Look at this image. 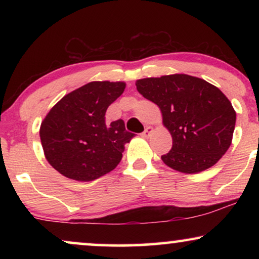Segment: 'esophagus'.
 Masks as SVG:
<instances>
[{
    "label": "esophagus",
    "instance_id": "esophagus-1",
    "mask_svg": "<svg viewBox=\"0 0 259 259\" xmlns=\"http://www.w3.org/2000/svg\"><path fill=\"white\" fill-rule=\"evenodd\" d=\"M152 131H153V128H152V127H150V126H147L146 128H145L144 132L141 133V137H144V138H148V137H150V134L152 133Z\"/></svg>",
    "mask_w": 259,
    "mask_h": 259
}]
</instances>
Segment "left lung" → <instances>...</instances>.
Segmentation results:
<instances>
[{
	"label": "left lung",
	"mask_w": 259,
	"mask_h": 259,
	"mask_svg": "<svg viewBox=\"0 0 259 259\" xmlns=\"http://www.w3.org/2000/svg\"><path fill=\"white\" fill-rule=\"evenodd\" d=\"M137 90L159 106L172 148L161 155L168 167L198 173L213 166L232 141L236 112L221 90L186 74L138 80Z\"/></svg>",
	"instance_id": "left-lung-1"
}]
</instances>
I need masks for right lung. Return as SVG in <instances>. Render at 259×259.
Wrapping results in <instances>:
<instances>
[{"mask_svg":"<svg viewBox=\"0 0 259 259\" xmlns=\"http://www.w3.org/2000/svg\"><path fill=\"white\" fill-rule=\"evenodd\" d=\"M125 87V82L93 81L65 95L49 111L40 138L46 159L56 171L92 182L116 167L134 134L121 119L106 122L105 114Z\"/></svg>","mask_w":259,"mask_h":259,"instance_id":"add662e5","label":"right lung"}]
</instances>
